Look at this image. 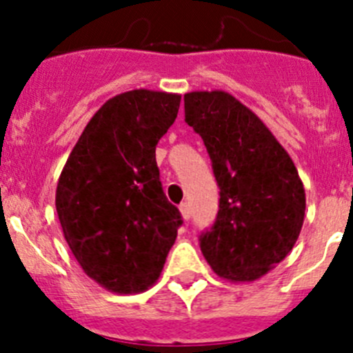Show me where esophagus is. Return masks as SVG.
Masks as SVG:
<instances>
[{
	"mask_svg": "<svg viewBox=\"0 0 353 353\" xmlns=\"http://www.w3.org/2000/svg\"><path fill=\"white\" fill-rule=\"evenodd\" d=\"M180 214H182L183 219H189L191 217V203H187V201H183L182 205H180Z\"/></svg>",
	"mask_w": 353,
	"mask_h": 353,
	"instance_id": "34e87169",
	"label": "esophagus"
}]
</instances>
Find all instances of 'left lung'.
<instances>
[{"label": "left lung", "instance_id": "obj_1", "mask_svg": "<svg viewBox=\"0 0 353 353\" xmlns=\"http://www.w3.org/2000/svg\"><path fill=\"white\" fill-rule=\"evenodd\" d=\"M185 121L203 139L221 189L219 212L199 245L228 281H256L299 239L305 192L292 157L263 121L221 90L183 95Z\"/></svg>", "mask_w": 353, "mask_h": 353}]
</instances>
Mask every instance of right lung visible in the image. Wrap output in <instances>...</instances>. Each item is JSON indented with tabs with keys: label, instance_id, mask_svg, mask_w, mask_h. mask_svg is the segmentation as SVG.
Wrapping results in <instances>:
<instances>
[{
	"label": "right lung",
	"instance_id": "right-lung-1",
	"mask_svg": "<svg viewBox=\"0 0 353 353\" xmlns=\"http://www.w3.org/2000/svg\"><path fill=\"white\" fill-rule=\"evenodd\" d=\"M176 93L132 90L84 127L56 187V212L77 263L105 290L139 293L159 279L179 208L159 179L155 146L179 114Z\"/></svg>",
	"mask_w": 353,
	"mask_h": 353
}]
</instances>
